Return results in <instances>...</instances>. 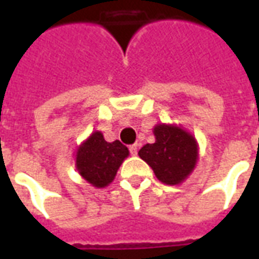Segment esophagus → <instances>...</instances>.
Wrapping results in <instances>:
<instances>
[{
  "label": "esophagus",
  "mask_w": 259,
  "mask_h": 259,
  "mask_svg": "<svg viewBox=\"0 0 259 259\" xmlns=\"http://www.w3.org/2000/svg\"><path fill=\"white\" fill-rule=\"evenodd\" d=\"M129 150L132 155H137V151H139V144H133V146H130Z\"/></svg>",
  "instance_id": "34e87169"
}]
</instances>
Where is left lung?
<instances>
[{
  "instance_id": "left-lung-1",
  "label": "left lung",
  "mask_w": 259,
  "mask_h": 259,
  "mask_svg": "<svg viewBox=\"0 0 259 259\" xmlns=\"http://www.w3.org/2000/svg\"><path fill=\"white\" fill-rule=\"evenodd\" d=\"M155 143L146 144L139 151L159 182L175 186L182 183L194 170L198 146L194 136L175 124L159 123L154 127Z\"/></svg>"
}]
</instances>
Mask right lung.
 <instances>
[{
	"label": "right lung",
	"mask_w": 259,
	"mask_h": 259,
	"mask_svg": "<svg viewBox=\"0 0 259 259\" xmlns=\"http://www.w3.org/2000/svg\"><path fill=\"white\" fill-rule=\"evenodd\" d=\"M129 155L119 140L108 143L101 132H94L76 151V169L94 187H105L116 176L119 166Z\"/></svg>",
	"instance_id": "right-lung-1"
}]
</instances>
